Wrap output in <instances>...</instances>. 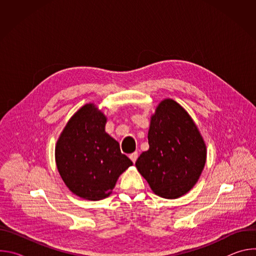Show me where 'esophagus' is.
<instances>
[{
	"label": "esophagus",
	"mask_w": 256,
	"mask_h": 256,
	"mask_svg": "<svg viewBox=\"0 0 256 256\" xmlns=\"http://www.w3.org/2000/svg\"><path fill=\"white\" fill-rule=\"evenodd\" d=\"M138 157V152H134L132 154H130V160H132L134 163L136 161Z\"/></svg>",
	"instance_id": "obj_1"
}]
</instances>
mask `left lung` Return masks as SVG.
<instances>
[{"label": "left lung", "mask_w": 256, "mask_h": 256, "mask_svg": "<svg viewBox=\"0 0 256 256\" xmlns=\"http://www.w3.org/2000/svg\"><path fill=\"white\" fill-rule=\"evenodd\" d=\"M150 148L136 162L153 192L178 198L198 182L206 160V147L186 109L172 99L161 101L151 118Z\"/></svg>", "instance_id": "obj_1"}]
</instances>
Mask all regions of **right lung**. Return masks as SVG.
<instances>
[{
    "label": "right lung",
    "instance_id": "obj_1",
    "mask_svg": "<svg viewBox=\"0 0 256 256\" xmlns=\"http://www.w3.org/2000/svg\"><path fill=\"white\" fill-rule=\"evenodd\" d=\"M105 116L89 103L70 118L56 146V163L66 188L78 196L100 200L110 196L132 162L105 132Z\"/></svg>",
    "mask_w": 256,
    "mask_h": 256
}]
</instances>
